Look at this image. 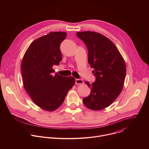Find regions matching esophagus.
Instances as JSON below:
<instances>
[{
	"label": "esophagus",
	"instance_id": "1",
	"mask_svg": "<svg viewBox=\"0 0 149 149\" xmlns=\"http://www.w3.org/2000/svg\"><path fill=\"white\" fill-rule=\"evenodd\" d=\"M83 81L81 79H75V84H83Z\"/></svg>",
	"mask_w": 149,
	"mask_h": 149
}]
</instances>
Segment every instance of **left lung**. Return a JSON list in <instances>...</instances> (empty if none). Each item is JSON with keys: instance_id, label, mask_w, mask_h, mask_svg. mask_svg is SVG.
I'll return each mask as SVG.
<instances>
[{"instance_id": "8db88e82", "label": "left lung", "mask_w": 149, "mask_h": 149, "mask_svg": "<svg viewBox=\"0 0 149 149\" xmlns=\"http://www.w3.org/2000/svg\"><path fill=\"white\" fill-rule=\"evenodd\" d=\"M86 44L88 61L93 68L95 81H86L90 94L83 98V103L93 110H101L111 105L121 93L126 74L124 60L113 42L95 32H77Z\"/></svg>"}]
</instances>
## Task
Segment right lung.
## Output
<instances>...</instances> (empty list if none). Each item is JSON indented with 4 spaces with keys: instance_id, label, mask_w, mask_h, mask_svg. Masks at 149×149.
<instances>
[{
    "instance_id": "1",
    "label": "right lung",
    "mask_w": 149,
    "mask_h": 149,
    "mask_svg": "<svg viewBox=\"0 0 149 149\" xmlns=\"http://www.w3.org/2000/svg\"><path fill=\"white\" fill-rule=\"evenodd\" d=\"M65 32H52L35 40L21 64L24 86L32 101L43 110L53 111L62 105L75 84L72 77L54 75V65L62 60L61 42Z\"/></svg>"
}]
</instances>
